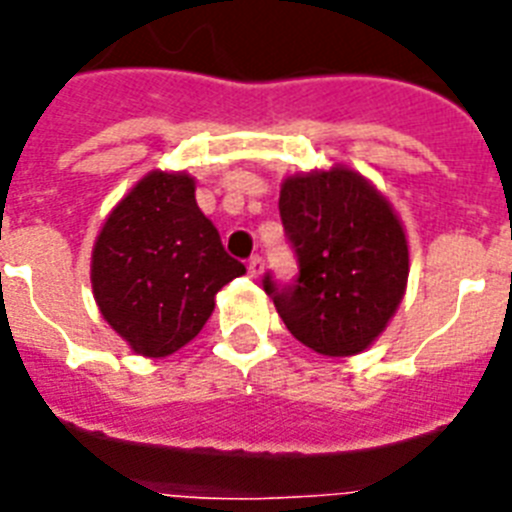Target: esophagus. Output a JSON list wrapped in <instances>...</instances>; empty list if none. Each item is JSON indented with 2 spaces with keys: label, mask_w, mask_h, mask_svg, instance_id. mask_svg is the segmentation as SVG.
<instances>
[{
  "label": "esophagus",
  "mask_w": 512,
  "mask_h": 512,
  "mask_svg": "<svg viewBox=\"0 0 512 512\" xmlns=\"http://www.w3.org/2000/svg\"><path fill=\"white\" fill-rule=\"evenodd\" d=\"M247 271H249V276H252V279H257V276H260V273H263V257H252V260H249L247 263Z\"/></svg>",
  "instance_id": "34e87169"
}]
</instances>
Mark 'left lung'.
I'll use <instances>...</instances> for the list:
<instances>
[{"mask_svg":"<svg viewBox=\"0 0 512 512\" xmlns=\"http://www.w3.org/2000/svg\"><path fill=\"white\" fill-rule=\"evenodd\" d=\"M279 212L300 276L292 287L265 276V292L303 345L321 356H356L404 300L409 241L401 217L345 164L284 177Z\"/></svg>","mask_w":512,"mask_h":512,"instance_id":"1","label":"left lung"}]
</instances>
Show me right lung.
<instances>
[{"instance_id":"add662e5","label":"right lung","mask_w":512,"mask_h":512,"mask_svg":"<svg viewBox=\"0 0 512 512\" xmlns=\"http://www.w3.org/2000/svg\"><path fill=\"white\" fill-rule=\"evenodd\" d=\"M244 273L196 204V180L162 170L140 177L108 212L90 263L100 316L146 358L188 345L217 292Z\"/></svg>"}]
</instances>
